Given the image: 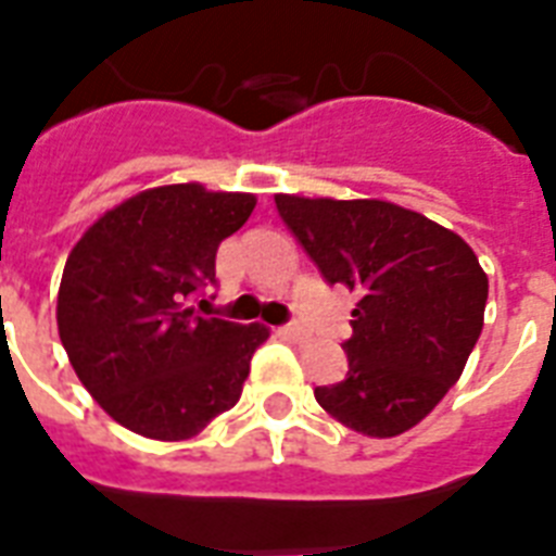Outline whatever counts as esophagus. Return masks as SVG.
<instances>
[{
	"label": "esophagus",
	"mask_w": 556,
	"mask_h": 556,
	"mask_svg": "<svg viewBox=\"0 0 556 556\" xmlns=\"http://www.w3.org/2000/svg\"><path fill=\"white\" fill-rule=\"evenodd\" d=\"M282 332L288 334V338H291V341H300V344H303V341H308V338H312V332H308L306 326L303 324H288V326H282Z\"/></svg>",
	"instance_id": "1"
}]
</instances>
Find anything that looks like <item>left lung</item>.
I'll list each match as a JSON object with an SVG mask.
<instances>
[{
	"label": "left lung",
	"mask_w": 556,
	"mask_h": 556,
	"mask_svg": "<svg viewBox=\"0 0 556 556\" xmlns=\"http://www.w3.org/2000/svg\"><path fill=\"white\" fill-rule=\"evenodd\" d=\"M320 277L358 291L344 381L315 400L346 429L396 438L460 379L484 326L486 274L460 236L388 201L277 194Z\"/></svg>",
	"instance_id": "obj_1"
}]
</instances>
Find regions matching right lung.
<instances>
[{
	"label": "right lung",
	"instance_id": "right-lung-1",
	"mask_svg": "<svg viewBox=\"0 0 556 556\" xmlns=\"http://www.w3.org/2000/svg\"><path fill=\"white\" fill-rule=\"evenodd\" d=\"M253 206V194L160 186L104 212L72 248L58 332L80 384L118 426L186 440L239 402L268 329L201 315L194 300L215 286L218 244Z\"/></svg>",
	"mask_w": 556,
	"mask_h": 556
}]
</instances>
